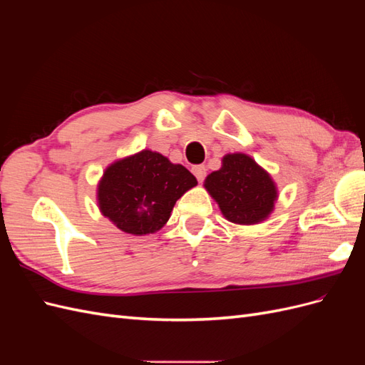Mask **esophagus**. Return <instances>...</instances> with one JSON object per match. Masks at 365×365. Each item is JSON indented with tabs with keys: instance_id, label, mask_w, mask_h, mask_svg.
<instances>
[{
	"instance_id": "1",
	"label": "esophagus",
	"mask_w": 365,
	"mask_h": 365,
	"mask_svg": "<svg viewBox=\"0 0 365 365\" xmlns=\"http://www.w3.org/2000/svg\"><path fill=\"white\" fill-rule=\"evenodd\" d=\"M192 172L195 173L196 180L200 181V182H202V181L205 180V176H207V169H205V165H193V168H192Z\"/></svg>"
}]
</instances>
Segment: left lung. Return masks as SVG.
<instances>
[{"instance_id": "left-lung-1", "label": "left lung", "mask_w": 365, "mask_h": 365, "mask_svg": "<svg viewBox=\"0 0 365 365\" xmlns=\"http://www.w3.org/2000/svg\"><path fill=\"white\" fill-rule=\"evenodd\" d=\"M205 189L222 215L235 224L260 222L272 212L277 200L271 176L244 153L225 155L222 169L207 176Z\"/></svg>"}]
</instances>
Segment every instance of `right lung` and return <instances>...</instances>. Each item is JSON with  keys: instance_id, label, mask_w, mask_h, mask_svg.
Segmentation results:
<instances>
[{"instance_id": "add662e5", "label": "right lung", "mask_w": 365, "mask_h": 365, "mask_svg": "<svg viewBox=\"0 0 365 365\" xmlns=\"http://www.w3.org/2000/svg\"><path fill=\"white\" fill-rule=\"evenodd\" d=\"M197 184L181 164L158 152L143 150L105 170L98 207L125 233H155L170 217L175 202Z\"/></svg>"}]
</instances>
